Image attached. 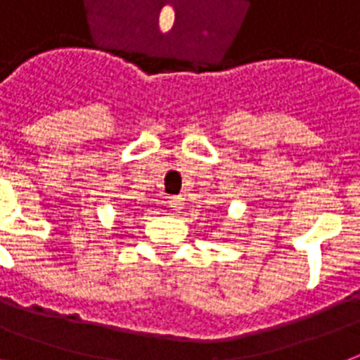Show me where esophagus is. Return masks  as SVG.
Wrapping results in <instances>:
<instances>
[{
    "label": "esophagus",
    "mask_w": 360,
    "mask_h": 360,
    "mask_svg": "<svg viewBox=\"0 0 360 360\" xmlns=\"http://www.w3.org/2000/svg\"><path fill=\"white\" fill-rule=\"evenodd\" d=\"M183 205H185V202H183V196L169 198V207L174 209V211H181V209H183Z\"/></svg>",
    "instance_id": "34e87169"
}]
</instances>
